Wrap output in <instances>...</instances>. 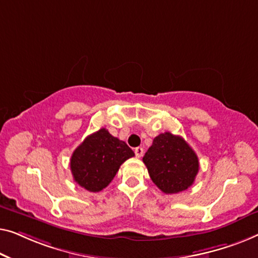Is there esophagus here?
Returning <instances> with one entry per match:
<instances>
[{"instance_id":"1","label":"esophagus","mask_w":258,"mask_h":258,"mask_svg":"<svg viewBox=\"0 0 258 258\" xmlns=\"http://www.w3.org/2000/svg\"><path fill=\"white\" fill-rule=\"evenodd\" d=\"M134 153H136L137 158H141L144 155V148L143 147H137L136 150H134Z\"/></svg>"}]
</instances>
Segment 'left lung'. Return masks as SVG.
Returning <instances> with one entry per match:
<instances>
[{
  "mask_svg": "<svg viewBox=\"0 0 258 258\" xmlns=\"http://www.w3.org/2000/svg\"><path fill=\"white\" fill-rule=\"evenodd\" d=\"M151 179L166 194L188 189L199 172V159L182 137L159 134L143 158Z\"/></svg>",
  "mask_w": 258,
  "mask_h": 258,
  "instance_id": "1",
  "label": "left lung"
}]
</instances>
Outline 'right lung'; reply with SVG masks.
Returning a JSON list of instances; mask_svg holds the SVG:
<instances>
[{
    "mask_svg": "<svg viewBox=\"0 0 258 258\" xmlns=\"http://www.w3.org/2000/svg\"><path fill=\"white\" fill-rule=\"evenodd\" d=\"M134 157L125 141L100 128L89 136L72 153L70 168L74 180L89 191H100L113 180L121 164Z\"/></svg>",
    "mask_w": 258,
    "mask_h": 258,
    "instance_id": "add662e5",
    "label": "right lung"
}]
</instances>
